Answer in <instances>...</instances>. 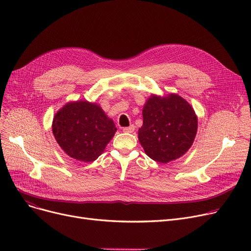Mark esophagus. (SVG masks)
Segmentation results:
<instances>
[{
  "label": "esophagus",
  "mask_w": 251,
  "mask_h": 251,
  "mask_svg": "<svg viewBox=\"0 0 251 251\" xmlns=\"http://www.w3.org/2000/svg\"><path fill=\"white\" fill-rule=\"evenodd\" d=\"M123 132H126V133H132L134 131V125H130L129 127H124L122 129Z\"/></svg>",
  "instance_id": "obj_1"
}]
</instances>
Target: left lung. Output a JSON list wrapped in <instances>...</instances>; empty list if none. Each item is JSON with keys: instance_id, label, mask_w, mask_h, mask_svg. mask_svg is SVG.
Here are the masks:
<instances>
[{"instance_id": "8db88e82", "label": "left lung", "mask_w": 251, "mask_h": 251, "mask_svg": "<svg viewBox=\"0 0 251 251\" xmlns=\"http://www.w3.org/2000/svg\"><path fill=\"white\" fill-rule=\"evenodd\" d=\"M138 139L151 160L166 164L178 159L192 146L197 118L191 105L177 95L152 96L142 111Z\"/></svg>"}]
</instances>
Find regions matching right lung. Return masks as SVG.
Here are the masks:
<instances>
[{
	"instance_id": "right-lung-1",
	"label": "right lung",
	"mask_w": 251,
	"mask_h": 251,
	"mask_svg": "<svg viewBox=\"0 0 251 251\" xmlns=\"http://www.w3.org/2000/svg\"><path fill=\"white\" fill-rule=\"evenodd\" d=\"M116 130L98 104L84 100L65 104L52 121L59 146L69 156L84 163L98 159Z\"/></svg>"
}]
</instances>
